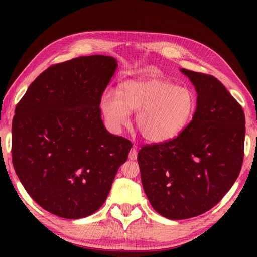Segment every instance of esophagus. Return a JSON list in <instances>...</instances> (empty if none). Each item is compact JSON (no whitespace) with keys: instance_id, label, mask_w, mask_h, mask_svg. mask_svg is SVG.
I'll return each mask as SVG.
<instances>
[{"instance_id":"1","label":"esophagus","mask_w":257,"mask_h":257,"mask_svg":"<svg viewBox=\"0 0 257 257\" xmlns=\"http://www.w3.org/2000/svg\"><path fill=\"white\" fill-rule=\"evenodd\" d=\"M137 149L135 148V147H133L132 149H130V152H129V159L130 160H135V159H137Z\"/></svg>"}]
</instances>
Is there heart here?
<instances>
[{
	"label": "heart",
	"mask_w": 257,
	"mask_h": 257,
	"mask_svg": "<svg viewBox=\"0 0 257 257\" xmlns=\"http://www.w3.org/2000/svg\"><path fill=\"white\" fill-rule=\"evenodd\" d=\"M100 109L114 133L128 123L129 112H136L135 124L143 138L161 144L187 128L196 110V97L190 88L168 79L129 80L119 86V95L111 89L103 92Z\"/></svg>",
	"instance_id": "obj_1"
}]
</instances>
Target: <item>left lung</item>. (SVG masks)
I'll use <instances>...</instances> for the list:
<instances>
[{
    "label": "left lung",
    "instance_id": "8db88e82",
    "mask_svg": "<svg viewBox=\"0 0 257 257\" xmlns=\"http://www.w3.org/2000/svg\"><path fill=\"white\" fill-rule=\"evenodd\" d=\"M198 92L196 110L178 137L141 147V182L152 207L170 220L203 214L237 179L244 159L245 116L214 76L182 68Z\"/></svg>",
    "mask_w": 257,
    "mask_h": 257
}]
</instances>
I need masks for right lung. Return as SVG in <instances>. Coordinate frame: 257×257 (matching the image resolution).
<instances>
[{
	"label": "right lung",
	"mask_w": 257,
	"mask_h": 257,
	"mask_svg": "<svg viewBox=\"0 0 257 257\" xmlns=\"http://www.w3.org/2000/svg\"><path fill=\"white\" fill-rule=\"evenodd\" d=\"M117 68L111 56L54 64L15 108L12 162L26 192L52 214L76 220L105 203L133 144L108 133L100 99Z\"/></svg>",
	"instance_id": "1"
}]
</instances>
